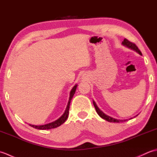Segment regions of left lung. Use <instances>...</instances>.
<instances>
[{
    "instance_id": "8db88e82",
    "label": "left lung",
    "mask_w": 157,
    "mask_h": 157,
    "mask_svg": "<svg viewBox=\"0 0 157 157\" xmlns=\"http://www.w3.org/2000/svg\"><path fill=\"white\" fill-rule=\"evenodd\" d=\"M122 44L125 46H127V47H128V48H129L134 50V51H135L136 52H137L138 53H139L140 55H142V52H141L140 51L139 48H138V46H136V45L134 44V43H133V42H132L129 41L128 39L125 38L124 40H123V41L122 42ZM93 105H94V107H95V109H96V112H97L98 115H99L100 117H101V118L106 120V121H109V122L119 123V122H124V121H126L127 120H128V119L120 120V119H116L113 118V117H109V116H108V115H105L104 113H103L102 111H101V110H100L99 108L97 106V105H96V102H95L94 101H93ZM136 116H138V115H136ZM131 119H132V118H131Z\"/></svg>"
}]
</instances>
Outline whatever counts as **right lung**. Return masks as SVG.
<instances>
[{
	"label": "right lung",
	"instance_id": "obj_1",
	"mask_svg": "<svg viewBox=\"0 0 157 157\" xmlns=\"http://www.w3.org/2000/svg\"><path fill=\"white\" fill-rule=\"evenodd\" d=\"M78 85H75L74 86V87H73L71 92H70V96H69V101L67 103V108L65 111V113H63L62 115V116L61 117L59 118L58 119H56V121L51 122L50 123H47V124H45V125H31V124H29V125H30L31 127H33L34 128L36 129H52V128H57V127L60 126L61 125H62L63 123H64L67 119L68 117V115H69V106H70V103H71V101L73 98V95H74L75 90H76V88Z\"/></svg>",
	"mask_w": 157,
	"mask_h": 157
}]
</instances>
